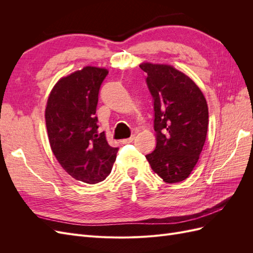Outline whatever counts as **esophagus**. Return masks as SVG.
Masks as SVG:
<instances>
[{"instance_id": "esophagus-1", "label": "esophagus", "mask_w": 253, "mask_h": 253, "mask_svg": "<svg viewBox=\"0 0 253 253\" xmlns=\"http://www.w3.org/2000/svg\"><path fill=\"white\" fill-rule=\"evenodd\" d=\"M135 139V136L134 135H132L131 137H129V138H126V139H124V140H121V142L122 143H131V142H133V140Z\"/></svg>"}]
</instances>
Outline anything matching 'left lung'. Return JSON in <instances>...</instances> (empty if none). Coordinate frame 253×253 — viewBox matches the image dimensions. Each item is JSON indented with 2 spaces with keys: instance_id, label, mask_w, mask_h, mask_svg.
<instances>
[{
  "instance_id": "obj_1",
  "label": "left lung",
  "mask_w": 253,
  "mask_h": 253,
  "mask_svg": "<svg viewBox=\"0 0 253 253\" xmlns=\"http://www.w3.org/2000/svg\"><path fill=\"white\" fill-rule=\"evenodd\" d=\"M154 101L156 148L145 155L165 182L185 180L194 169L208 131V105L187 75L170 65L142 63Z\"/></svg>"
}]
</instances>
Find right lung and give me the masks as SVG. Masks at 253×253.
Returning <instances> with one entry per match:
<instances>
[{"instance_id":"1","label":"right lung","mask_w":253,"mask_h":253,"mask_svg":"<svg viewBox=\"0 0 253 253\" xmlns=\"http://www.w3.org/2000/svg\"><path fill=\"white\" fill-rule=\"evenodd\" d=\"M108 74L105 68L86 66L61 78L45 109L53 155L73 178L89 185L108 177L118 152L104 132L99 133L95 116L99 89Z\"/></svg>"}]
</instances>
